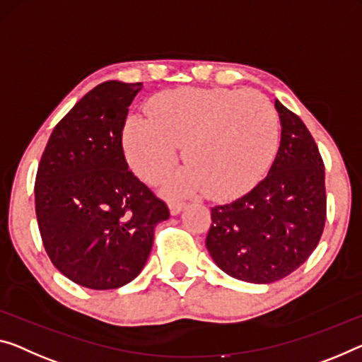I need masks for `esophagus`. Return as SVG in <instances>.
<instances>
[{"label": "esophagus", "mask_w": 362, "mask_h": 362, "mask_svg": "<svg viewBox=\"0 0 362 362\" xmlns=\"http://www.w3.org/2000/svg\"><path fill=\"white\" fill-rule=\"evenodd\" d=\"M185 207H186V204L185 202H180V200H171V202H170V212H171V215H177Z\"/></svg>", "instance_id": "obj_1"}]
</instances>
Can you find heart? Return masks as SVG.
I'll use <instances>...</instances> for the list:
<instances>
[{"mask_svg":"<svg viewBox=\"0 0 362 362\" xmlns=\"http://www.w3.org/2000/svg\"><path fill=\"white\" fill-rule=\"evenodd\" d=\"M148 116H131L123 129L127 162L155 185L173 170L185 144L189 163L171 191L230 200L251 191L275 157L280 124L257 90L181 87L155 95Z\"/></svg>","mask_w":362,"mask_h":362,"instance_id":"1","label":"heart"}]
</instances>
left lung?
I'll use <instances>...</instances> for the list:
<instances>
[{
    "instance_id": "obj_1",
    "label": "left lung",
    "mask_w": 362,
    "mask_h": 362,
    "mask_svg": "<svg viewBox=\"0 0 362 362\" xmlns=\"http://www.w3.org/2000/svg\"><path fill=\"white\" fill-rule=\"evenodd\" d=\"M281 141L269 175L235 202L215 205L205 239L233 278L272 283L301 267L320 241L327 216L319 147L298 115L275 100Z\"/></svg>"
}]
</instances>
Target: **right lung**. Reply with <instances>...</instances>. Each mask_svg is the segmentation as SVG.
<instances>
[{
  "mask_svg": "<svg viewBox=\"0 0 362 362\" xmlns=\"http://www.w3.org/2000/svg\"><path fill=\"white\" fill-rule=\"evenodd\" d=\"M141 82L92 88L54 126L35 177V214L53 265L77 285L115 290L134 280L168 220L162 199L127 168L123 129Z\"/></svg>",
  "mask_w": 362,
  "mask_h": 362,
  "instance_id": "right-lung-1",
  "label": "right lung"
}]
</instances>
